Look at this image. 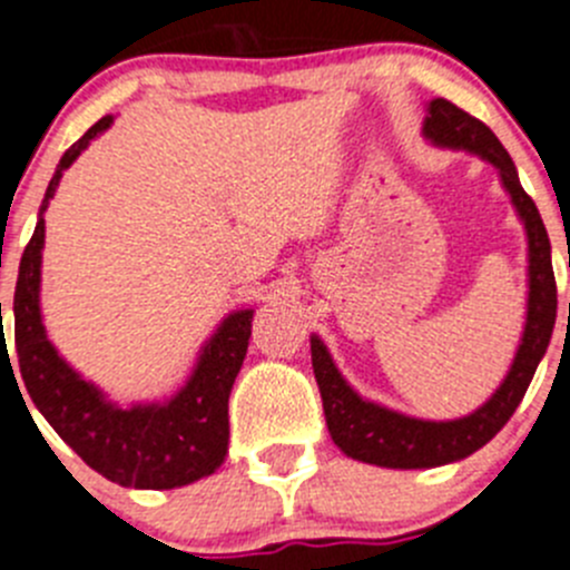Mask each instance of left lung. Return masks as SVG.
<instances>
[{
  "mask_svg": "<svg viewBox=\"0 0 570 570\" xmlns=\"http://www.w3.org/2000/svg\"><path fill=\"white\" fill-rule=\"evenodd\" d=\"M423 136L438 147L449 150H469L483 161L494 164L500 181L511 196L520 222L528 235V312L525 330L517 346L505 381L485 400L476 412L458 420H420L400 414L394 409L363 400L355 389L343 381L332 361L330 348L317 335H312V368L321 389L323 414L337 449L361 463L383 465V469H434V465L458 463L476 449H483L511 414L520 406L528 383L534 377L548 341H551L553 321H557V281L551 266V240L540 209L522 189L517 167L500 138L480 119L451 105L449 99H432L425 107Z\"/></svg>",
  "mask_w": 570,
  "mask_h": 570,
  "instance_id": "1",
  "label": "left lung"
}]
</instances>
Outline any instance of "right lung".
<instances>
[{"label":"right lung","instance_id":"right-lung-1","mask_svg":"<svg viewBox=\"0 0 570 570\" xmlns=\"http://www.w3.org/2000/svg\"><path fill=\"white\" fill-rule=\"evenodd\" d=\"M110 125L112 116L99 119L61 156L42 207H39L33 238L22 253L17 295H13V317H17L13 343H17L19 372H22L19 381L24 383L33 406L53 425L56 434L110 483H119L125 489H178V485L209 476L227 458V403L240 363L247 357L253 309H238L224 317L215 335L204 343L189 381L167 403H136L130 409L116 406L101 389L87 383L56 352L53 343L48 341L42 309H39L45 247L42 213L59 187L61 173L68 170L81 156V150H87V145ZM4 368L13 374L8 346H4L2 372Z\"/></svg>","mask_w":570,"mask_h":570}]
</instances>
